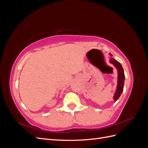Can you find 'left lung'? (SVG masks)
I'll return each mask as SVG.
<instances>
[{
  "label": "left lung",
  "mask_w": 148,
  "mask_h": 148,
  "mask_svg": "<svg viewBox=\"0 0 148 148\" xmlns=\"http://www.w3.org/2000/svg\"><path fill=\"white\" fill-rule=\"evenodd\" d=\"M110 56H112L110 54ZM110 62L118 70V84L117 88V91H116L115 95L114 96V99L115 101L118 100L120 96L122 94L123 90V86H124V80H125V74L123 69L122 66V65L120 64V62L115 60L113 58H111L110 59Z\"/></svg>",
  "instance_id": "1"
}]
</instances>
